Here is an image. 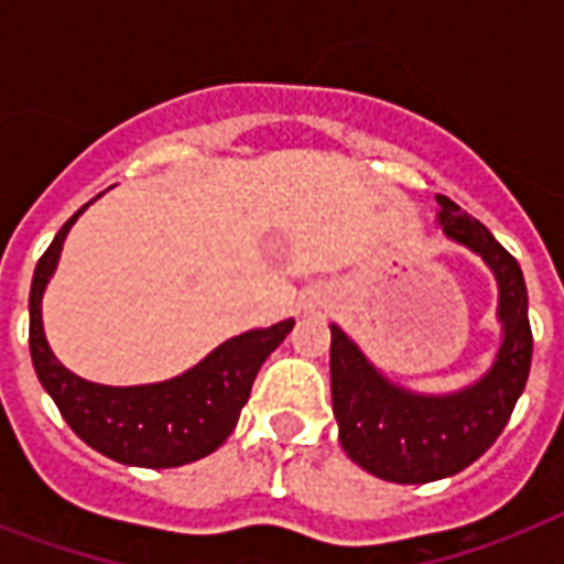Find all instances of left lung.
<instances>
[{
	"mask_svg": "<svg viewBox=\"0 0 564 564\" xmlns=\"http://www.w3.org/2000/svg\"><path fill=\"white\" fill-rule=\"evenodd\" d=\"M436 202L445 237L474 251L498 281L500 348L477 380L456 392L427 394L389 380L343 327L330 325V394L339 442L360 468L389 482L442 480L480 459L507 427L533 360L518 260L447 195H436Z\"/></svg>",
	"mask_w": 564,
	"mask_h": 564,
	"instance_id": "left-lung-1",
	"label": "left lung"
}]
</instances>
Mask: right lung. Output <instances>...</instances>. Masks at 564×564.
<instances>
[{
  "label": "right lung",
  "instance_id": "obj_1",
  "mask_svg": "<svg viewBox=\"0 0 564 564\" xmlns=\"http://www.w3.org/2000/svg\"><path fill=\"white\" fill-rule=\"evenodd\" d=\"M75 213L37 260L29 295L31 362L64 421L108 459L137 468H178L213 454L234 433L265 357L286 339L295 318L230 336L184 375L143 386H105L73 375L43 330V292L57 269Z\"/></svg>",
  "mask_w": 564,
  "mask_h": 564
}]
</instances>
